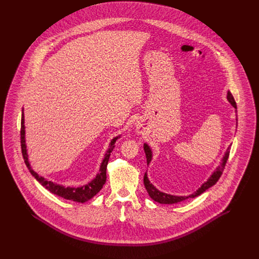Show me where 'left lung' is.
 I'll list each match as a JSON object with an SVG mask.
<instances>
[{"mask_svg":"<svg viewBox=\"0 0 259 259\" xmlns=\"http://www.w3.org/2000/svg\"><path fill=\"white\" fill-rule=\"evenodd\" d=\"M227 101L229 102V104L235 109V112H237L236 109V103L231 95V93L228 91L227 92ZM237 116V115H236ZM236 125H237V117H236ZM144 149H145V152H146V155H147V161H148V165L150 163L151 159H152V150L150 147L148 146V144H144ZM229 151H230V146L227 148L223 157H222V162L221 164L214 169V171L210 175V177L208 178V180L203 183L202 185H200V187H198V189L196 191H194L193 193L189 194V195H174V194H169V193H165V192H162L160 190H158L154 185H152L148 178V172H146L145 177H144V184L145 186L148 190V194L149 196L156 202L158 203H162V204H174V203H179L181 201H184L187 198H192V197H195V196H198L199 194H201L202 192H204L206 189H208L209 187H211L212 185H215L218 183V181L220 180V178L222 177V171L224 169V166H225V163L228 159V155H229Z\"/></svg>","mask_w":259,"mask_h":259,"instance_id":"1","label":"left lung"}]
</instances>
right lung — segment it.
Instances as JSON below:
<instances>
[{"label":"right lung","mask_w":259,"mask_h":259,"mask_svg":"<svg viewBox=\"0 0 259 259\" xmlns=\"http://www.w3.org/2000/svg\"><path fill=\"white\" fill-rule=\"evenodd\" d=\"M120 136L114 137L110 143V146L108 150L105 153V157L100 165V170L97 174V176L89 182L87 185H81V186H65V185H60L57 183H54L52 181H49L45 179L44 177H40L37 175L29 161V153H28V148H27V144H26V126H25V115H24V108L22 110V121H21V147H22V153L23 157L25 159V163L30 170L31 175L37 180V182L42 185L45 188L50 190L52 193L59 195L65 199L72 200L75 202H80L83 203L91 198H93L102 188L104 185L106 184L107 180V166L109 162V158L111 155V152L112 149L114 148V144L119 139Z\"/></svg>","instance_id":"1"}]
</instances>
